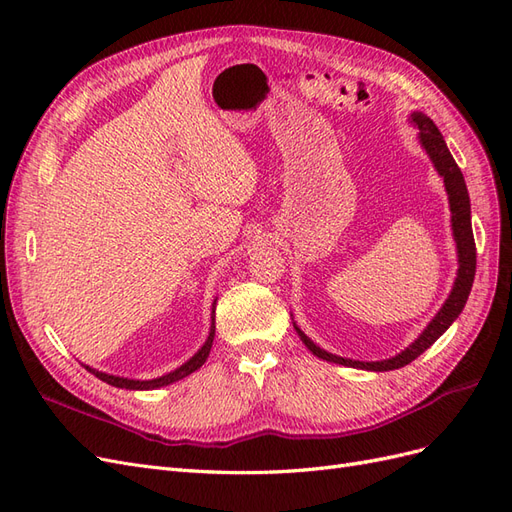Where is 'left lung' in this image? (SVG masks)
Returning <instances> with one entry per match:
<instances>
[{
	"mask_svg": "<svg viewBox=\"0 0 512 512\" xmlns=\"http://www.w3.org/2000/svg\"><path fill=\"white\" fill-rule=\"evenodd\" d=\"M412 119L416 121L418 130H421V143L427 149L429 158L436 164L438 173L444 177V185L448 192V203H451V213H453V232H455V241H457V254H459V273L457 280L453 286L451 297L446 299L444 307L438 312V316L429 322V327L423 331V335L416 339V342L406 348L401 354L393 356V359L386 361H376V363H361V361H350V359H342V356H335L320 350L312 339L305 337L299 329V335L303 339V344L312 350L316 356L324 361H333L339 365H348V367H361V369H371V371H389V369H399L408 363H412L416 356H421L436 339L451 327L453 320L461 314L463 305H466L470 290H472V282H474V273H476V243H474V235H472V222H470V196H468V188L466 181H463L461 170L457 166V162L453 160L451 151H448L444 138L440 134V130L436 128L429 117H425L423 113H414Z\"/></svg>",
	"mask_w": 512,
	"mask_h": 512,
	"instance_id": "8db88e82",
	"label": "left lung"
}]
</instances>
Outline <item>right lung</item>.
I'll return each mask as SVG.
<instances>
[{
	"mask_svg": "<svg viewBox=\"0 0 512 512\" xmlns=\"http://www.w3.org/2000/svg\"><path fill=\"white\" fill-rule=\"evenodd\" d=\"M213 335H215V327H211V333H209V337H207L205 346L200 348L188 363L181 365V367L175 369V371H170V374H166V376H162V378H156V380H128V378L102 374V371H96V369H91V367H87V365H85V369H89L91 374L98 376L102 382L111 384V386H119V389H138V391L158 389V386H166V384H170V382H177V380H181V378H185V376H190L192 371H196L200 365H203V363L207 361V356H209V350H211V344H213Z\"/></svg>",
	"mask_w": 512,
	"mask_h": 512,
	"instance_id": "obj_1",
	"label": "right lung"
}]
</instances>
